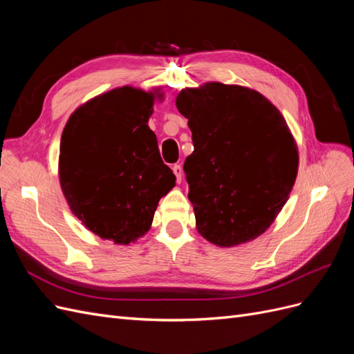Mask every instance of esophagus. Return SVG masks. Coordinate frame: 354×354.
Returning <instances> with one entry per match:
<instances>
[{"label":"esophagus","mask_w":354,"mask_h":354,"mask_svg":"<svg viewBox=\"0 0 354 354\" xmlns=\"http://www.w3.org/2000/svg\"><path fill=\"white\" fill-rule=\"evenodd\" d=\"M173 173H174V176L177 178V183H181V177H183V168H181L178 164H176L173 167Z\"/></svg>","instance_id":"obj_1"}]
</instances>
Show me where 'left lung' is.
Masks as SVG:
<instances>
[{
	"label": "left lung",
	"mask_w": 354,
	"mask_h": 354,
	"mask_svg": "<svg viewBox=\"0 0 354 354\" xmlns=\"http://www.w3.org/2000/svg\"><path fill=\"white\" fill-rule=\"evenodd\" d=\"M176 106L194 140L183 169L198 232L227 248L259 238L297 178L298 149L285 118L259 91L221 82L181 90Z\"/></svg>",
	"instance_id": "left-lung-1"
}]
</instances>
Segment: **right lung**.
<instances>
[{"label": "right lung", "instance_id": "obj_1", "mask_svg": "<svg viewBox=\"0 0 354 354\" xmlns=\"http://www.w3.org/2000/svg\"><path fill=\"white\" fill-rule=\"evenodd\" d=\"M159 90L113 88L68 120L59 177L73 216L102 239L128 245L151 229L159 199L176 186L147 121Z\"/></svg>", "mask_w": 354, "mask_h": 354}]
</instances>
